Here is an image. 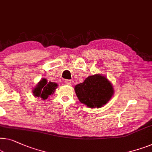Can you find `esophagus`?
<instances>
[{"label":"esophagus","instance_id":"obj_1","mask_svg":"<svg viewBox=\"0 0 152 152\" xmlns=\"http://www.w3.org/2000/svg\"><path fill=\"white\" fill-rule=\"evenodd\" d=\"M65 83H66V84L68 85V86H71L72 84L71 81L69 80H65Z\"/></svg>","mask_w":152,"mask_h":152}]
</instances>
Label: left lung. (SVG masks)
<instances>
[{
    "instance_id": "left-lung-1",
    "label": "left lung",
    "mask_w": 152,
    "mask_h": 152,
    "mask_svg": "<svg viewBox=\"0 0 152 152\" xmlns=\"http://www.w3.org/2000/svg\"><path fill=\"white\" fill-rule=\"evenodd\" d=\"M80 102L91 108L102 107L111 99L114 94L112 83L101 74L88 76L83 82L75 86Z\"/></svg>"
}]
</instances>
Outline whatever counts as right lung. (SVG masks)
<instances>
[{
    "label": "right lung",
    "mask_w": 152,
    "mask_h": 152,
    "mask_svg": "<svg viewBox=\"0 0 152 152\" xmlns=\"http://www.w3.org/2000/svg\"><path fill=\"white\" fill-rule=\"evenodd\" d=\"M58 86V83L49 81L47 79L42 78L33 89V94L35 97H40L42 99L46 100L50 95H52Z\"/></svg>",
    "instance_id": "obj_1"
}]
</instances>
